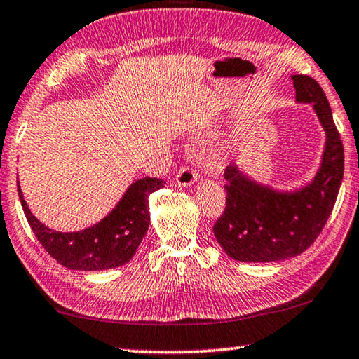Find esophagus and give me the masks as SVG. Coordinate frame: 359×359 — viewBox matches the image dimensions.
<instances>
[{"mask_svg":"<svg viewBox=\"0 0 359 359\" xmlns=\"http://www.w3.org/2000/svg\"><path fill=\"white\" fill-rule=\"evenodd\" d=\"M196 182V172L193 170L190 166H184L182 168L177 175H175V184H177L179 187H190Z\"/></svg>","mask_w":359,"mask_h":359,"instance_id":"esophagus-1","label":"esophagus"}]
</instances>
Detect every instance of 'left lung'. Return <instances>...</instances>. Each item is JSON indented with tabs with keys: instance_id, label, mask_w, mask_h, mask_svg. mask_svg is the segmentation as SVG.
Masks as SVG:
<instances>
[{
	"instance_id": "obj_1",
	"label": "left lung",
	"mask_w": 359,
	"mask_h": 359,
	"mask_svg": "<svg viewBox=\"0 0 359 359\" xmlns=\"http://www.w3.org/2000/svg\"><path fill=\"white\" fill-rule=\"evenodd\" d=\"M295 100L311 104L326 133L321 166L310 184L280 191L248 177L236 164L225 169L226 204L214 235L240 262H278L302 254L326 225L344 179V145L324 90L306 75L292 76Z\"/></svg>"
}]
</instances>
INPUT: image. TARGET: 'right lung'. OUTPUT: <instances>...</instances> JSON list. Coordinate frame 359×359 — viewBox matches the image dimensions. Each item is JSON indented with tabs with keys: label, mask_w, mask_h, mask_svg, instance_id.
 Wrapping results in <instances>:
<instances>
[{
	"label": "right lung",
	"mask_w": 359,
	"mask_h": 359,
	"mask_svg": "<svg viewBox=\"0 0 359 359\" xmlns=\"http://www.w3.org/2000/svg\"><path fill=\"white\" fill-rule=\"evenodd\" d=\"M166 185L156 177L130 184L116 208L89 229L62 233L48 229L30 212L17 182L19 200L33 233L50 257L70 270L97 271L121 266L134 257L150 225L149 196Z\"/></svg>",
	"instance_id": "right-lung-1"
}]
</instances>
